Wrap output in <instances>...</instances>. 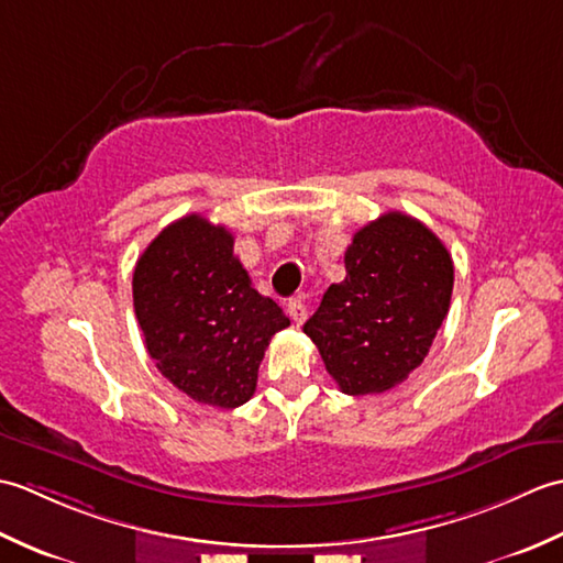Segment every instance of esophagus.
Segmentation results:
<instances>
[{
  "instance_id": "34e87169",
  "label": "esophagus",
  "mask_w": 563,
  "mask_h": 563,
  "mask_svg": "<svg viewBox=\"0 0 563 563\" xmlns=\"http://www.w3.org/2000/svg\"><path fill=\"white\" fill-rule=\"evenodd\" d=\"M288 314L295 324H302V321L307 319V307L302 302V297H295V300L288 302Z\"/></svg>"
}]
</instances>
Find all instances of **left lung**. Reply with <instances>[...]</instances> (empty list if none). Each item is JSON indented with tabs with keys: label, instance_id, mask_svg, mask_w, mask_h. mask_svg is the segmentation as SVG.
I'll use <instances>...</instances> for the list:
<instances>
[{
	"label": "left lung",
	"instance_id": "8db88e82",
	"mask_svg": "<svg viewBox=\"0 0 563 563\" xmlns=\"http://www.w3.org/2000/svg\"><path fill=\"white\" fill-rule=\"evenodd\" d=\"M343 261L345 278L321 297L305 333L343 394H382L433 345L450 309L452 258L423 222L385 212L353 234Z\"/></svg>",
	"mask_w": 563,
	"mask_h": 563
}]
</instances>
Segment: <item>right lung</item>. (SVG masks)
I'll use <instances>...</instances> for the list:
<instances>
[{"label": "right lung", "instance_id": "add662e5", "mask_svg": "<svg viewBox=\"0 0 563 563\" xmlns=\"http://www.w3.org/2000/svg\"><path fill=\"white\" fill-rule=\"evenodd\" d=\"M135 317L147 353L198 404L236 409L256 391L258 365L290 319L258 295L234 236L186 214L152 239L133 273Z\"/></svg>", "mask_w": 563, "mask_h": 563}]
</instances>
